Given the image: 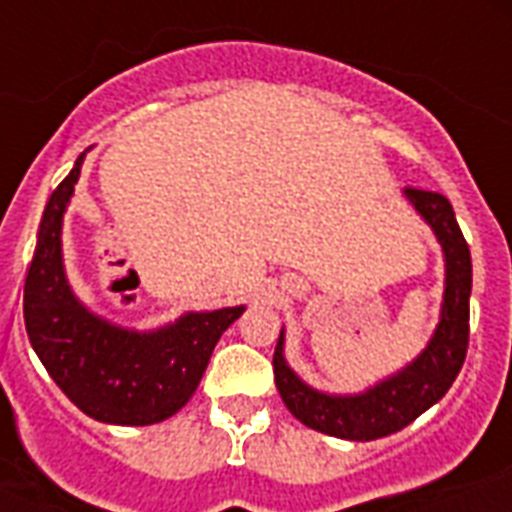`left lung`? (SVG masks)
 <instances>
[{
    "mask_svg": "<svg viewBox=\"0 0 512 512\" xmlns=\"http://www.w3.org/2000/svg\"><path fill=\"white\" fill-rule=\"evenodd\" d=\"M406 196L436 231L446 257V289L441 321L422 356L396 377L374 385L361 396H327L297 380L281 356V332L273 353V377L284 404L308 428L348 441H374L406 428L425 409L452 388L457 380L470 340V268L468 241L462 236L454 209L446 196L406 185Z\"/></svg>",
    "mask_w": 512,
    "mask_h": 512,
    "instance_id": "obj_1",
    "label": "left lung"
}]
</instances>
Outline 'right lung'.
Instances as JSON below:
<instances>
[{
    "mask_svg": "<svg viewBox=\"0 0 512 512\" xmlns=\"http://www.w3.org/2000/svg\"><path fill=\"white\" fill-rule=\"evenodd\" d=\"M82 156L52 191L23 287V321L36 356L87 417L111 425H154L183 409L217 340L244 308L188 313L151 335L95 319L66 284L60 225Z\"/></svg>",
    "mask_w": 512,
    "mask_h": 512,
    "instance_id": "1",
    "label": "right lung"
}]
</instances>
